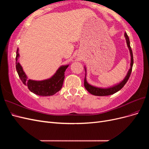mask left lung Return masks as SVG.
<instances>
[{
    "label": "left lung",
    "mask_w": 149,
    "mask_h": 149,
    "mask_svg": "<svg viewBox=\"0 0 149 149\" xmlns=\"http://www.w3.org/2000/svg\"><path fill=\"white\" fill-rule=\"evenodd\" d=\"M124 36L125 37V40H126V42H127V47L129 48V52H130V57H131V62H130V68L128 71V73L126 75V76L125 77V78L123 79V81L116 84L114 86H112L110 88H97V87H95L93 86H91V84H89L86 81V68H85V78H84V88H86V89L87 91L91 93L94 96H109V95H111V94H113L114 93H116V92L119 91L120 89H121L124 87V86L125 84V83L127 82V81L130 77V74H131L132 72V66H133V63H134V59H133V54H132V51L131 47H130V41H129V38L128 35L127 34V33H125Z\"/></svg>",
    "instance_id": "left-lung-1"
}]
</instances>
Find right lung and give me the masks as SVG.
<instances>
[{
    "instance_id": "add662e5",
    "label": "right lung",
    "mask_w": 149,
    "mask_h": 149,
    "mask_svg": "<svg viewBox=\"0 0 149 149\" xmlns=\"http://www.w3.org/2000/svg\"><path fill=\"white\" fill-rule=\"evenodd\" d=\"M19 58V49L16 53V70L22 83L28 87L31 92L42 96H52L61 89L65 79V71L69 65L62 66L56 71L55 74L52 78L43 80L35 81L27 79V76L22 68V66L18 61Z\"/></svg>"
}]
</instances>
